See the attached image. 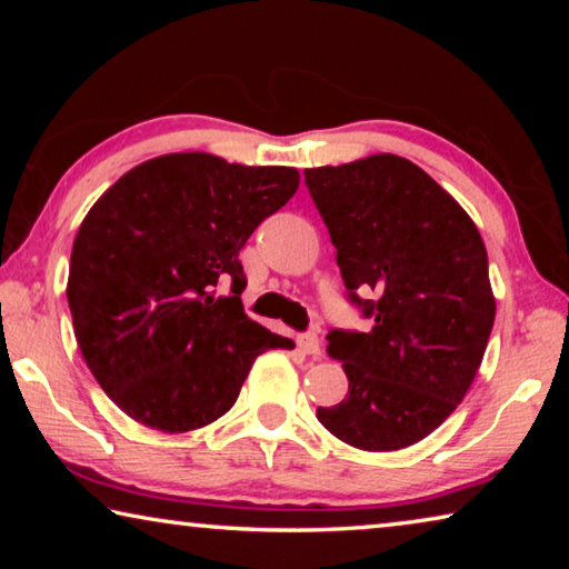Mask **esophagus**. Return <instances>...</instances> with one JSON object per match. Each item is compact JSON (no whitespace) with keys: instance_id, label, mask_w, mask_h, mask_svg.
<instances>
[{"instance_id":"obj_1","label":"esophagus","mask_w":569,"mask_h":569,"mask_svg":"<svg viewBox=\"0 0 569 569\" xmlns=\"http://www.w3.org/2000/svg\"><path fill=\"white\" fill-rule=\"evenodd\" d=\"M298 346H301L303 349V353H308V356H321V339L316 333H303L301 339H298Z\"/></svg>"}]
</instances>
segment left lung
Segmentation results:
<instances>
[{
	"label": "left lung",
	"mask_w": 569,
	"mask_h": 569,
	"mask_svg": "<svg viewBox=\"0 0 569 569\" xmlns=\"http://www.w3.org/2000/svg\"><path fill=\"white\" fill-rule=\"evenodd\" d=\"M303 176L349 301L373 321L326 336L349 393L316 417L363 451L417 445L465 399L492 333L485 240L437 180L391 152Z\"/></svg>",
	"instance_id": "left-lung-1"
}]
</instances>
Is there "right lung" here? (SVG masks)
Listing matches in <instances>:
<instances>
[{
  "label": "right lung",
  "instance_id": "right-lung-1",
  "mask_svg": "<svg viewBox=\"0 0 569 569\" xmlns=\"http://www.w3.org/2000/svg\"><path fill=\"white\" fill-rule=\"evenodd\" d=\"M298 180L296 168L172 152L124 172L84 216L67 278L74 339L130 419L168 435L206 427L258 356L293 349L246 316L238 253Z\"/></svg>",
  "mask_w": 569,
  "mask_h": 569
}]
</instances>
